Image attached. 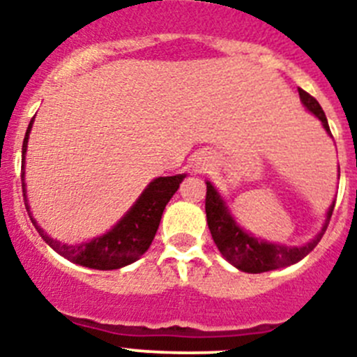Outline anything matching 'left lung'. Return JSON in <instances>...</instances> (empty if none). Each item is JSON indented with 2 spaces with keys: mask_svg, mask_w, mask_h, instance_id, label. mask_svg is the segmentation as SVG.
Segmentation results:
<instances>
[{
  "mask_svg": "<svg viewBox=\"0 0 357 357\" xmlns=\"http://www.w3.org/2000/svg\"><path fill=\"white\" fill-rule=\"evenodd\" d=\"M298 94H301L304 105L324 123V128L331 134L329 123H327V118L326 114H324V110H321L320 103H318L311 94L305 93V91L298 89ZM333 211L334 204L331 206L329 213H327L326 225H324L320 234H318L311 243L304 245V247H282V245H272V243L259 241L257 238H252L247 232H243V230L236 225L234 220L230 218V214L227 213L225 206H223V200L220 198V195L216 193V189L207 182L206 213L211 236H213L218 250L222 252L223 257H225L229 263L234 264L236 268H239V270L248 273L270 272V270H275V268L289 266V264H295L301 259H304L305 255L317 247L318 241H320L321 236H324V232L327 230L329 220L331 216H333Z\"/></svg>",
  "mask_w": 357,
  "mask_h": 357,
  "instance_id": "1",
  "label": "left lung"
}]
</instances>
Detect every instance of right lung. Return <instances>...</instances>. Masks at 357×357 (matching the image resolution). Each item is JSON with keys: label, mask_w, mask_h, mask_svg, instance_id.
<instances>
[{"label": "right lung", "mask_w": 357, "mask_h": 357, "mask_svg": "<svg viewBox=\"0 0 357 357\" xmlns=\"http://www.w3.org/2000/svg\"><path fill=\"white\" fill-rule=\"evenodd\" d=\"M31 123H33V118H31L30 125H28L26 135H24L23 141V166ZM184 176L185 175L159 176L153 182H150V185L144 189L139 200L135 202L134 207L125 214V218L114 229L109 230L107 234L100 236V238L93 239L91 243H82L78 247L62 245V243L55 241L37 225L36 220L30 214V207L26 204V195H24L23 184L24 206H26L28 216H30L31 223L36 225L40 238L48 243L53 250L64 255L66 259L82 264V266L94 268V270H116V268L127 266V264L137 261L150 248L151 241L155 238L157 229H159L164 207L169 202V198L175 195L181 182L184 181ZM23 181V173H21V182Z\"/></svg>", "instance_id": "1"}]
</instances>
